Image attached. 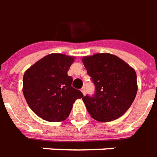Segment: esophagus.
<instances>
[{"mask_svg": "<svg viewBox=\"0 0 157 157\" xmlns=\"http://www.w3.org/2000/svg\"><path fill=\"white\" fill-rule=\"evenodd\" d=\"M81 92L83 93L84 95H85V93H86V90H85V87H83V88L81 89Z\"/></svg>", "mask_w": 157, "mask_h": 157, "instance_id": "obj_1", "label": "esophagus"}]
</instances>
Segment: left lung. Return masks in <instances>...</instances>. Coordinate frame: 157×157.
Wrapping results in <instances>:
<instances>
[{"label": "left lung", "instance_id": "8db88e82", "mask_svg": "<svg viewBox=\"0 0 157 157\" xmlns=\"http://www.w3.org/2000/svg\"><path fill=\"white\" fill-rule=\"evenodd\" d=\"M82 61L96 87L94 97L82 98L90 116L101 122L122 116L133 102L138 91L134 69L109 53L85 56Z\"/></svg>", "mask_w": 157, "mask_h": 157}]
</instances>
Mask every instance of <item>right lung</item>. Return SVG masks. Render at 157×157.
Instances as JSON below:
<instances>
[{"label":"right lung","instance_id":"1","mask_svg":"<svg viewBox=\"0 0 157 157\" xmlns=\"http://www.w3.org/2000/svg\"><path fill=\"white\" fill-rule=\"evenodd\" d=\"M74 59L64 54H49L25 72L24 97L31 110L44 121H63L74 101L84 97L72 87V78L67 75Z\"/></svg>","mask_w":157,"mask_h":157}]
</instances>
